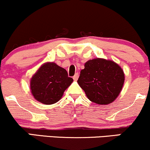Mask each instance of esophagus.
<instances>
[{
	"label": "esophagus",
	"instance_id": "obj_1",
	"mask_svg": "<svg viewBox=\"0 0 150 150\" xmlns=\"http://www.w3.org/2000/svg\"><path fill=\"white\" fill-rule=\"evenodd\" d=\"M79 76V74L78 73H76V74H75L74 76V77H73L74 80V81H77V80H78Z\"/></svg>",
	"mask_w": 150,
	"mask_h": 150
}]
</instances>
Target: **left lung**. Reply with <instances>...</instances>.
<instances>
[{
  "label": "left lung",
  "instance_id": "left-lung-1",
  "mask_svg": "<svg viewBox=\"0 0 150 150\" xmlns=\"http://www.w3.org/2000/svg\"><path fill=\"white\" fill-rule=\"evenodd\" d=\"M124 81L122 69L115 62L102 58L86 62L77 81L89 100L100 105L113 102L120 94Z\"/></svg>",
  "mask_w": 150,
  "mask_h": 150
}]
</instances>
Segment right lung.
<instances>
[{
	"label": "right lung",
	"instance_id": "add662e5",
	"mask_svg": "<svg viewBox=\"0 0 150 150\" xmlns=\"http://www.w3.org/2000/svg\"><path fill=\"white\" fill-rule=\"evenodd\" d=\"M66 69L54 62L43 64L30 79V90L39 102L52 105L58 102L64 92L73 82Z\"/></svg>",
	"mask_w": 150,
	"mask_h": 150
}]
</instances>
